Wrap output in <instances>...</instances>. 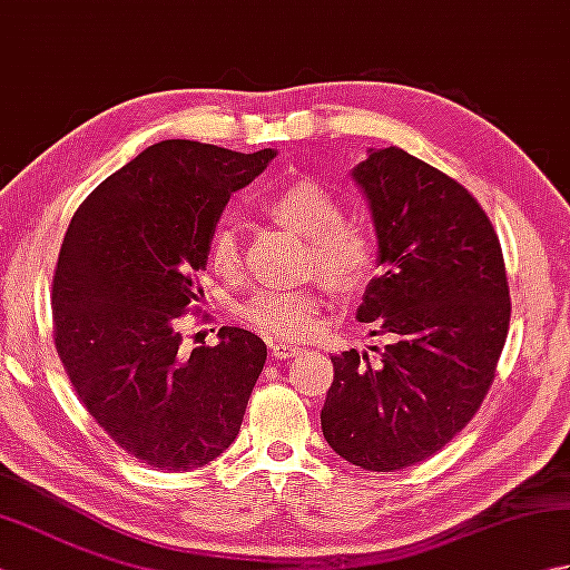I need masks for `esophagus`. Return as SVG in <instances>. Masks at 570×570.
Wrapping results in <instances>:
<instances>
[{
    "instance_id": "1",
    "label": "esophagus",
    "mask_w": 570,
    "mask_h": 570,
    "mask_svg": "<svg viewBox=\"0 0 570 570\" xmlns=\"http://www.w3.org/2000/svg\"><path fill=\"white\" fill-rule=\"evenodd\" d=\"M301 350H304V347H298L294 343H276V345H272V360L296 357V355H301Z\"/></svg>"
}]
</instances>
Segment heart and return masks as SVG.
Returning <instances> with one entry per match:
<instances>
[{
	"instance_id": "obj_1",
	"label": "heart",
	"mask_w": 570,
	"mask_h": 570,
	"mask_svg": "<svg viewBox=\"0 0 570 570\" xmlns=\"http://www.w3.org/2000/svg\"><path fill=\"white\" fill-rule=\"evenodd\" d=\"M264 208L294 233L308 237L311 262L337 288L360 284L372 269L374 245L365 227L343 220V205L316 180H294L266 198ZM217 274L233 276L242 262L237 225L223 217L208 239ZM249 328L272 341H304L318 328V296L311 288H259L239 306Z\"/></svg>"
}]
</instances>
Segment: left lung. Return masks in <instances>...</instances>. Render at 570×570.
<instances>
[{
    "mask_svg": "<svg viewBox=\"0 0 570 570\" xmlns=\"http://www.w3.org/2000/svg\"><path fill=\"white\" fill-rule=\"evenodd\" d=\"M377 229V266L357 308L390 345L335 355L321 429L347 463L402 470L439 453L475 416L510 331L498 233L470 193L399 147L353 168Z\"/></svg>",
    "mask_w": 570,
    "mask_h": 570,
    "instance_id": "left-lung-1",
    "label": "left lung"
}]
</instances>
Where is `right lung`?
I'll return each instance as SVG.
<instances>
[{"label": "right lung", "mask_w": 570, "mask_h": 570, "mask_svg": "<svg viewBox=\"0 0 570 570\" xmlns=\"http://www.w3.org/2000/svg\"><path fill=\"white\" fill-rule=\"evenodd\" d=\"M274 156L151 144L68 225L51 298L56 350L90 416L151 468H203L239 433L266 345L225 325L215 347L186 355L178 318L203 298L198 274L229 196Z\"/></svg>", "instance_id": "obj_1"}]
</instances>
